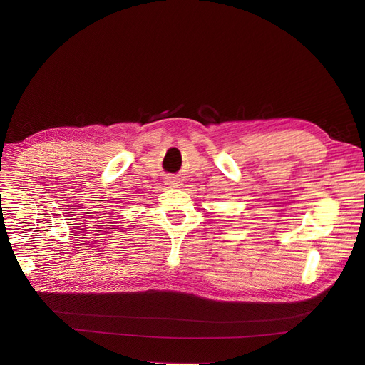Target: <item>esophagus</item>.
I'll use <instances>...</instances> for the list:
<instances>
[{"label":"esophagus","mask_w":365,"mask_h":365,"mask_svg":"<svg viewBox=\"0 0 365 365\" xmlns=\"http://www.w3.org/2000/svg\"><path fill=\"white\" fill-rule=\"evenodd\" d=\"M169 183H170V185H176V183H175V182H169Z\"/></svg>","instance_id":"esophagus-1"}]
</instances>
